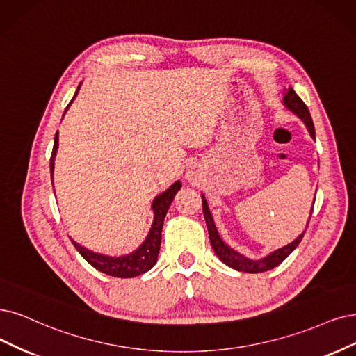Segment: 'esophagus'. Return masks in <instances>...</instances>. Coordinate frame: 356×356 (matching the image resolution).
I'll use <instances>...</instances> for the list:
<instances>
[{
	"label": "esophagus",
	"instance_id": "34e87169",
	"mask_svg": "<svg viewBox=\"0 0 356 356\" xmlns=\"http://www.w3.org/2000/svg\"><path fill=\"white\" fill-rule=\"evenodd\" d=\"M195 176H196V175H195V171H193V170H189V171H188V179H189V180L195 179Z\"/></svg>",
	"mask_w": 356,
	"mask_h": 356
}]
</instances>
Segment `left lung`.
<instances>
[{"mask_svg":"<svg viewBox=\"0 0 356 356\" xmlns=\"http://www.w3.org/2000/svg\"><path fill=\"white\" fill-rule=\"evenodd\" d=\"M283 105L289 110L292 111L299 120L305 124V127L308 129V134L312 139H315V129H314V123H312V118H311V114L307 108V105L304 104V101H302L296 92L293 90V88L289 86L287 89H284V94H283ZM202 196V211H204V217H205V222H207V227H208V234H209V242H211V246L214 249L216 255L220 258L221 262H225L226 266H229L230 268L233 270H238V271H243V273H251V274H258V273H264V271H268L274 267H277L279 264H282V262L291 255L296 246L300 243L302 238H304L305 234V230L308 227V222H307V227L305 230L302 232L298 238L287 243L279 249H275V251L270 252L268 255L262 257V258H258V259H254V258H248L242 254H239L238 251H234L233 248H230L225 241H222L220 238L218 234V230L216 227V222H214V218H213V214L211 211H209L208 208V202L205 200V196ZM315 202V201H314ZM312 209H314V204H312V208H311V214H312ZM311 214H309V218H311Z\"/></svg>","mask_w":356,"mask_h":356,"instance_id":"1","label":"left lung"}]
</instances>
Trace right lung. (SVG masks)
<instances>
[{
	"instance_id": "obj_1",
	"label": "right lung",
	"mask_w": 356,
	"mask_h": 356,
	"mask_svg": "<svg viewBox=\"0 0 356 356\" xmlns=\"http://www.w3.org/2000/svg\"><path fill=\"white\" fill-rule=\"evenodd\" d=\"M82 82L79 83L76 94L73 99L77 97V92L81 89ZM73 99L67 105V108L72 105ZM64 111V114H65ZM63 114V117H64ZM58 149V131L56 134L54 138V148H52L51 154V163H49V170H51V181L54 185V161H56V155ZM181 183L177 180L171 185L168 189H165L163 193L156 195L154 201H152V211H154V220H152V226L147 234V238L142 242L139 248H136L134 252L124 254L120 257H111V255H105L99 254L95 251H90V249L85 248L83 245L77 243L76 241H72L74 248L77 249V252L81 254L89 264L97 268L101 273H105L108 275H113V277H120V279H130V277H136V275H140L143 273L149 271L156 262L158 252H160V246H161V232H163V225H164V218L168 211V208L173 202L176 193L180 191Z\"/></svg>"
}]
</instances>
